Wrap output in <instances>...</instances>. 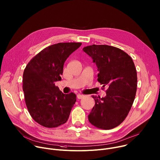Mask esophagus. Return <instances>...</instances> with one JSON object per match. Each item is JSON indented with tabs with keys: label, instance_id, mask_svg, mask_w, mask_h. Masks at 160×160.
Segmentation results:
<instances>
[{
	"label": "esophagus",
	"instance_id": "obj_1",
	"mask_svg": "<svg viewBox=\"0 0 160 160\" xmlns=\"http://www.w3.org/2000/svg\"><path fill=\"white\" fill-rule=\"evenodd\" d=\"M83 97H84V96H83V95H82V94H80L77 95V98H78V99H82Z\"/></svg>",
	"mask_w": 160,
	"mask_h": 160
}]
</instances>
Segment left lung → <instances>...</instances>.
Masks as SVG:
<instances>
[{"mask_svg":"<svg viewBox=\"0 0 160 160\" xmlns=\"http://www.w3.org/2000/svg\"><path fill=\"white\" fill-rule=\"evenodd\" d=\"M83 50L97 66L98 81L108 88L105 97L92 96L95 105L89 121L100 129L114 128L126 119L135 98L137 75L133 59L122 50L108 45H92Z\"/></svg>","mask_w":160,"mask_h":160,"instance_id":"8db88e82","label":"left lung"}]
</instances>
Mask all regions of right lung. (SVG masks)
<instances>
[{
    "instance_id": "right-lung-1",
    "label": "right lung",
    "mask_w": 160,
    "mask_h": 160,
    "mask_svg": "<svg viewBox=\"0 0 160 160\" xmlns=\"http://www.w3.org/2000/svg\"><path fill=\"white\" fill-rule=\"evenodd\" d=\"M81 42H59L41 50L27 64L23 75V91L32 119L46 128L66 123L76 102V94H63L55 82L61 80L64 64Z\"/></svg>"
}]
</instances>
